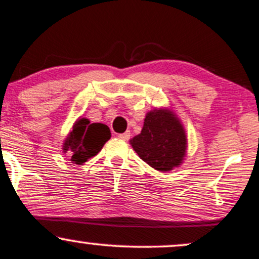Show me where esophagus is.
<instances>
[{
    "label": "esophagus",
    "mask_w": 259,
    "mask_h": 259,
    "mask_svg": "<svg viewBox=\"0 0 259 259\" xmlns=\"http://www.w3.org/2000/svg\"><path fill=\"white\" fill-rule=\"evenodd\" d=\"M118 138L121 139V140H124V141H127V140L130 139V133L126 132V133H124V134H119V135H118Z\"/></svg>",
    "instance_id": "1"
}]
</instances>
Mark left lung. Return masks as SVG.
Instances as JSON below:
<instances>
[{"label":"left lung","mask_w":259,"mask_h":259,"mask_svg":"<svg viewBox=\"0 0 259 259\" xmlns=\"http://www.w3.org/2000/svg\"><path fill=\"white\" fill-rule=\"evenodd\" d=\"M144 162L159 171L179 167L186 154L187 139L179 118L165 108L153 109L145 117L139 135L130 140Z\"/></svg>","instance_id":"8db88e82"}]
</instances>
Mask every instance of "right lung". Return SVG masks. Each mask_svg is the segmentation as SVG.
I'll return each instance as SVG.
<instances>
[{"mask_svg": "<svg viewBox=\"0 0 259 259\" xmlns=\"http://www.w3.org/2000/svg\"><path fill=\"white\" fill-rule=\"evenodd\" d=\"M111 139L109 127L101 123H90L86 118H79L64 140L63 152L72 154L74 164H82L102 150Z\"/></svg>", "mask_w": 259, "mask_h": 259, "instance_id": "add662e5", "label": "right lung"}]
</instances>
